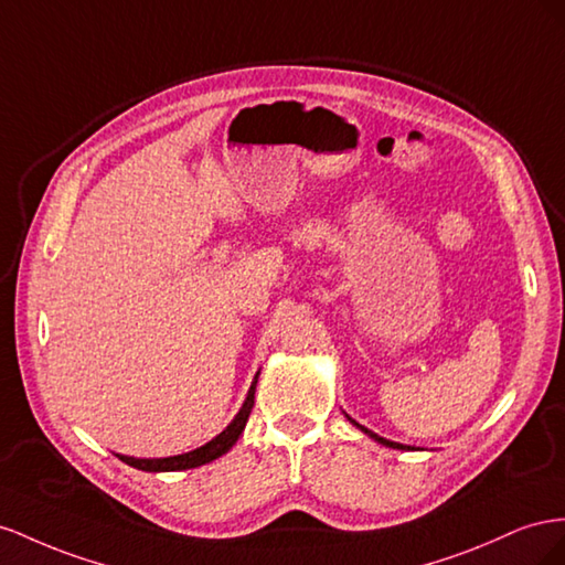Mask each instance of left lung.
Here are the masks:
<instances>
[{"instance_id":"8db88e82","label":"left lung","mask_w":565,"mask_h":565,"mask_svg":"<svg viewBox=\"0 0 565 565\" xmlns=\"http://www.w3.org/2000/svg\"><path fill=\"white\" fill-rule=\"evenodd\" d=\"M345 416H348V414H345ZM348 422H350L352 426H358V428H360V430H362L364 435H369V438H372V440H376L379 445H385V447H393V449H414L412 445H399V443H393V440H385V438H381V435H376L374 430H369V428L360 426V424H358V422H354V418H350V416H348Z\"/></svg>"}]
</instances>
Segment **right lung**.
Listing matches in <instances>:
<instances>
[{
  "label": "right lung",
  "mask_w": 565,
  "mask_h": 565,
  "mask_svg": "<svg viewBox=\"0 0 565 565\" xmlns=\"http://www.w3.org/2000/svg\"><path fill=\"white\" fill-rule=\"evenodd\" d=\"M257 376H260V372L255 374L250 388H248V395L244 399V405H241L238 414L232 418L230 426L224 428L220 435H215V438L211 443H205L196 449H191V452H184V455H177V457H163V459H137V457H125V455H118L125 463L135 466V469L139 471H149V473H163V471H186V469H196V466H203V463H211L215 459H220L222 455H227L230 449L236 445L238 435L244 433L246 428V422L250 416V409L255 405V385H257Z\"/></svg>",
  "instance_id": "right-lung-1"
}]
</instances>
